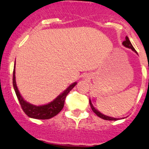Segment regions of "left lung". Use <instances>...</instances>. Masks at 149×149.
<instances>
[{
	"mask_svg": "<svg viewBox=\"0 0 149 149\" xmlns=\"http://www.w3.org/2000/svg\"><path fill=\"white\" fill-rule=\"evenodd\" d=\"M123 45L125 47H127V48L132 49V50L134 51L135 53H136V54H137V52H136V51L135 50L134 47H133L132 45V43L129 40V38H128L127 36L125 37V40L123 42ZM90 107H91V109H92V110L93 111V112L95 113L96 114L97 116H99V117L101 118H102L104 120H118L119 119V118H113V117H110V116L104 115L103 113H102L99 111L97 109H96L95 107H94V106L92 105L91 100H90Z\"/></svg>",
	"mask_w": 149,
	"mask_h": 149,
	"instance_id": "obj_1",
	"label": "left lung"
}]
</instances>
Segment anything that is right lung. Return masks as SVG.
<instances>
[{
	"instance_id": "1",
	"label": "right lung",
	"mask_w": 149,
	"mask_h": 149,
	"mask_svg": "<svg viewBox=\"0 0 149 149\" xmlns=\"http://www.w3.org/2000/svg\"><path fill=\"white\" fill-rule=\"evenodd\" d=\"M13 83L15 93H16V95L17 97V99L24 112L29 117L31 118L41 120L49 119L57 115L62 110L63 107H64L66 97L67 96L69 92L74 88L75 85L77 84L76 82H75V83L70 85L62 93L58 95L52 102H49V104L36 106L25 101L23 99V97H22L21 94L19 92L17 86L16 80H15V63L14 66V71H13Z\"/></svg>"
}]
</instances>
